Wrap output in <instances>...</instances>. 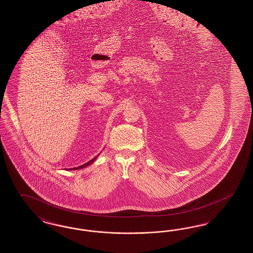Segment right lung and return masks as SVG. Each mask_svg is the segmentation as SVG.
<instances>
[{
    "instance_id": "obj_1",
    "label": "right lung",
    "mask_w": 253,
    "mask_h": 253,
    "mask_svg": "<svg viewBox=\"0 0 253 253\" xmlns=\"http://www.w3.org/2000/svg\"><path fill=\"white\" fill-rule=\"evenodd\" d=\"M96 157H94V158H93V159H91V160H90V161H88V162H87V163H85V164H84V165H82V166H80V167H77V168H75V169L73 168L72 169H78L84 168V167H87V166H89V165H90V164H92V163H93V162H94V161H95V160H96Z\"/></svg>"
}]
</instances>
